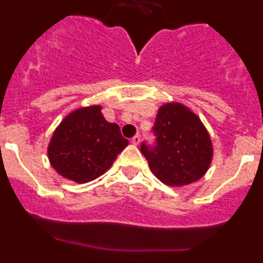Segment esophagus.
Segmentation results:
<instances>
[{
    "label": "esophagus",
    "instance_id": "1",
    "mask_svg": "<svg viewBox=\"0 0 263 263\" xmlns=\"http://www.w3.org/2000/svg\"><path fill=\"white\" fill-rule=\"evenodd\" d=\"M140 141H141V137H140V135H136V136L132 137V140H131V142L134 145H139Z\"/></svg>",
    "mask_w": 263,
    "mask_h": 263
}]
</instances>
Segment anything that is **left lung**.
Returning a JSON list of instances; mask_svg holds the SVG:
<instances>
[{"instance_id": "1", "label": "left lung", "mask_w": 263, "mask_h": 263, "mask_svg": "<svg viewBox=\"0 0 263 263\" xmlns=\"http://www.w3.org/2000/svg\"><path fill=\"white\" fill-rule=\"evenodd\" d=\"M155 145L141 153L154 176L168 185H184L205 176L213 160L210 135L201 119L179 103L159 108L153 126Z\"/></svg>"}]
</instances>
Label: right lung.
Segmentation results:
<instances>
[{"mask_svg": "<svg viewBox=\"0 0 263 263\" xmlns=\"http://www.w3.org/2000/svg\"><path fill=\"white\" fill-rule=\"evenodd\" d=\"M100 110V105L73 110L55 128L48 145V158L65 178L76 183L94 181L128 145L118 124L105 121Z\"/></svg>", "mask_w": 263, "mask_h": 263, "instance_id": "add662e5", "label": "right lung"}]
</instances>
